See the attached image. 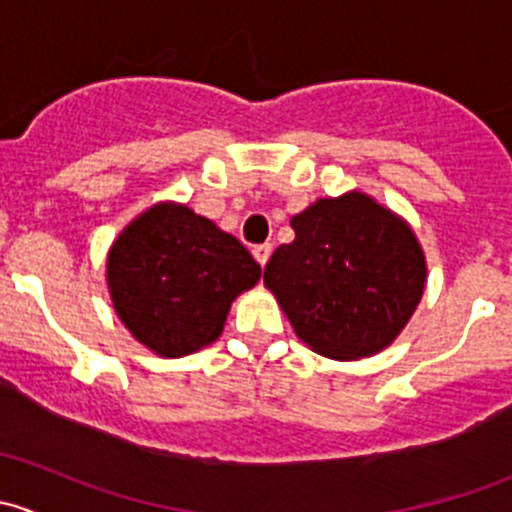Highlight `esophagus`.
I'll return each instance as SVG.
<instances>
[{"label": "esophagus", "instance_id": "34e87169", "mask_svg": "<svg viewBox=\"0 0 512 512\" xmlns=\"http://www.w3.org/2000/svg\"><path fill=\"white\" fill-rule=\"evenodd\" d=\"M252 255H255V260L260 262V267H265L267 260H270V255H272V245L270 242H265V245H255L252 247Z\"/></svg>", "mask_w": 512, "mask_h": 512}]
</instances>
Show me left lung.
I'll list each match as a JSON object with an SVG mask.
<instances>
[{"label": "left lung", "instance_id": "left-lung-1", "mask_svg": "<svg viewBox=\"0 0 512 512\" xmlns=\"http://www.w3.org/2000/svg\"><path fill=\"white\" fill-rule=\"evenodd\" d=\"M294 240L265 267V287L294 334L329 359L352 361L389 347L426 287L414 230L369 195L319 198L292 218Z\"/></svg>", "mask_w": 512, "mask_h": 512}]
</instances>
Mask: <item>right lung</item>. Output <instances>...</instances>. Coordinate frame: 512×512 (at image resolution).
I'll use <instances>...</instances> for the list:
<instances>
[{"label": "right lung", "mask_w": 512, "mask_h": 512, "mask_svg": "<svg viewBox=\"0 0 512 512\" xmlns=\"http://www.w3.org/2000/svg\"><path fill=\"white\" fill-rule=\"evenodd\" d=\"M237 237L185 205L158 203L111 245L108 292L128 332L168 359L223 334L232 299L260 280Z\"/></svg>", "instance_id": "add662e5"}]
</instances>
